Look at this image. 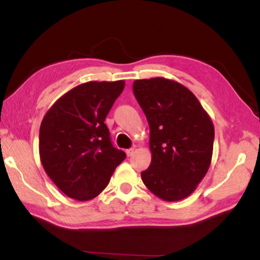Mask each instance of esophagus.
<instances>
[{
	"label": "esophagus",
	"mask_w": 260,
	"mask_h": 260,
	"mask_svg": "<svg viewBox=\"0 0 260 260\" xmlns=\"http://www.w3.org/2000/svg\"><path fill=\"white\" fill-rule=\"evenodd\" d=\"M134 151H135V148H130V149H126L125 150V152H126V155L127 156H131L134 154Z\"/></svg>",
	"instance_id": "34e87169"
}]
</instances>
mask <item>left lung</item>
<instances>
[{
	"instance_id": "left-lung-1",
	"label": "left lung",
	"mask_w": 260,
	"mask_h": 260,
	"mask_svg": "<svg viewBox=\"0 0 260 260\" xmlns=\"http://www.w3.org/2000/svg\"><path fill=\"white\" fill-rule=\"evenodd\" d=\"M133 90L150 127L151 163L141 173L142 180L162 200H182L197 189L211 165L212 119L198 98L174 80H135Z\"/></svg>"
}]
</instances>
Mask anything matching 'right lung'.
<instances>
[{
	"instance_id": "right-lung-1",
	"label": "right lung",
	"mask_w": 260,
	"mask_h": 260,
	"mask_svg": "<svg viewBox=\"0 0 260 260\" xmlns=\"http://www.w3.org/2000/svg\"><path fill=\"white\" fill-rule=\"evenodd\" d=\"M124 85V80L78 85L42 119V167L56 187L74 200L87 201L101 194L125 158V152L113 147L104 123Z\"/></svg>"
}]
</instances>
